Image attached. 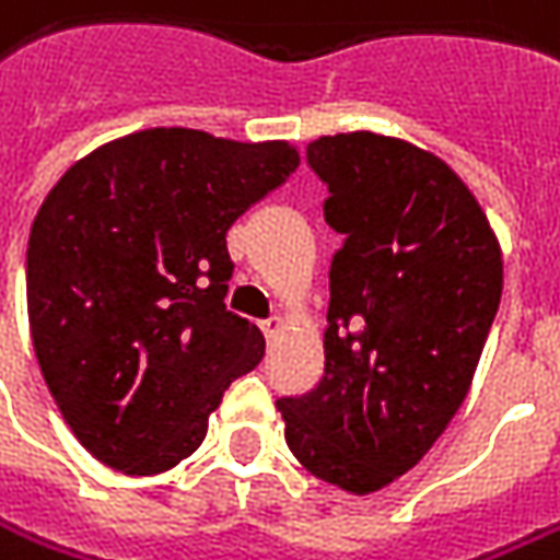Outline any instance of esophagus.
Masks as SVG:
<instances>
[{"label":"esophagus","mask_w":560,"mask_h":560,"mask_svg":"<svg viewBox=\"0 0 560 560\" xmlns=\"http://www.w3.org/2000/svg\"><path fill=\"white\" fill-rule=\"evenodd\" d=\"M260 328H262V335H266V340H276L279 338L281 328H284V322H281L279 316H272V318H266V322H260Z\"/></svg>","instance_id":"esophagus-1"}]
</instances>
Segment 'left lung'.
Here are the masks:
<instances>
[{"label":"left lung","instance_id":"obj_1","mask_svg":"<svg viewBox=\"0 0 560 560\" xmlns=\"http://www.w3.org/2000/svg\"><path fill=\"white\" fill-rule=\"evenodd\" d=\"M343 235L328 269L325 372L281 396L318 480L375 492L421 462L468 396L502 298V254L468 185L421 148L340 132L306 145Z\"/></svg>","mask_w":560,"mask_h":560}]
</instances>
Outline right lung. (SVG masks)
I'll return each instance as SVG.
<instances>
[{
  "mask_svg": "<svg viewBox=\"0 0 560 560\" xmlns=\"http://www.w3.org/2000/svg\"><path fill=\"white\" fill-rule=\"evenodd\" d=\"M298 164L288 142L158 126L95 148L43 201L27 244L33 350L107 468L170 471L257 369L260 328L225 310V232Z\"/></svg>",
  "mask_w": 560,
  "mask_h": 560,
  "instance_id": "obj_1",
  "label": "right lung"
}]
</instances>
